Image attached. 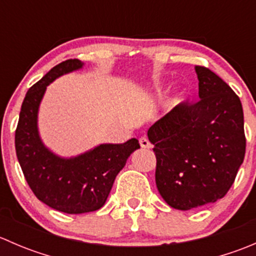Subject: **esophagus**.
Here are the masks:
<instances>
[{"label": "esophagus", "instance_id": "34e87169", "mask_svg": "<svg viewBox=\"0 0 256 256\" xmlns=\"http://www.w3.org/2000/svg\"><path fill=\"white\" fill-rule=\"evenodd\" d=\"M140 144L141 147H144V148H151V142H150L148 138H144V136H142V138H140Z\"/></svg>", "mask_w": 256, "mask_h": 256}]
</instances>
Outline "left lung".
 <instances>
[{"label":"left lung","instance_id":"8db88e82","mask_svg":"<svg viewBox=\"0 0 256 256\" xmlns=\"http://www.w3.org/2000/svg\"><path fill=\"white\" fill-rule=\"evenodd\" d=\"M200 100L180 102L147 131L156 186L172 208L190 210L223 198L244 161V114L238 95L206 66H196Z\"/></svg>","mask_w":256,"mask_h":256}]
</instances>
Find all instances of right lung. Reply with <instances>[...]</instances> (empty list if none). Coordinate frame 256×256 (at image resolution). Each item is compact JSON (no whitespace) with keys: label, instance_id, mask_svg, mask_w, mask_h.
<instances>
[{"label":"right lung","instance_id":"obj_1","mask_svg":"<svg viewBox=\"0 0 256 256\" xmlns=\"http://www.w3.org/2000/svg\"><path fill=\"white\" fill-rule=\"evenodd\" d=\"M82 66L79 59L62 62L30 88L14 135L18 162L32 192L40 202L68 214L102 208L128 156L140 148L138 141L131 138L125 144H102L76 157L62 158L43 144L38 134L37 115L47 85Z\"/></svg>","mask_w":256,"mask_h":256}]
</instances>
